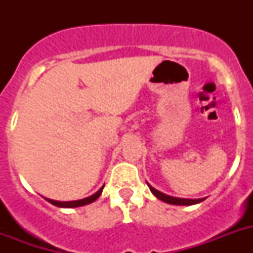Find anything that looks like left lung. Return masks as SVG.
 Listing matches in <instances>:
<instances>
[{"label": "left lung", "mask_w": 253, "mask_h": 253, "mask_svg": "<svg viewBox=\"0 0 253 253\" xmlns=\"http://www.w3.org/2000/svg\"><path fill=\"white\" fill-rule=\"evenodd\" d=\"M149 186V190L152 191V194H153L156 198H158L160 200H162V202L165 203H169V204H172V205H194V204H198V203L203 202L204 199H181V198H173V196H169V195H166V194L161 193V191H158V190H156L154 187H152L151 185L147 184Z\"/></svg>", "instance_id": "obj_1"}]
</instances>
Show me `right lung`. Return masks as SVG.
<instances>
[{
    "label": "right lung",
    "mask_w": 253,
    "mask_h": 253,
    "mask_svg": "<svg viewBox=\"0 0 253 253\" xmlns=\"http://www.w3.org/2000/svg\"><path fill=\"white\" fill-rule=\"evenodd\" d=\"M102 189H104V186L101 187V189L99 190V191H96L93 195L88 196V198H84V199H81V200H73V202H57V200H51V199H46L50 204L55 205V207H59V208H77V207H82V205H87V204H91V203H93L96 200V199L99 198L100 195H101L102 193Z\"/></svg>",
    "instance_id": "obj_1"
}]
</instances>
